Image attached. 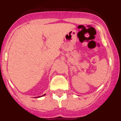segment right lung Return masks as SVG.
<instances>
[{"mask_svg":"<svg viewBox=\"0 0 121 121\" xmlns=\"http://www.w3.org/2000/svg\"><path fill=\"white\" fill-rule=\"evenodd\" d=\"M45 95L46 94H44V95H42V96H37V97H36V98H40V97H42V96H45Z\"/></svg>","mask_w":121,"mask_h":121,"instance_id":"1","label":"right lung"}]
</instances>
